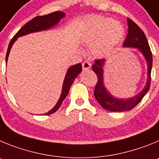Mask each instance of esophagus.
Segmentation results:
<instances>
[{
	"mask_svg": "<svg viewBox=\"0 0 159 159\" xmlns=\"http://www.w3.org/2000/svg\"><path fill=\"white\" fill-rule=\"evenodd\" d=\"M90 67H91V63L89 62H88V61H85L82 63L83 70H87L90 69Z\"/></svg>",
	"mask_w": 159,
	"mask_h": 159,
	"instance_id": "1",
	"label": "esophagus"
}]
</instances>
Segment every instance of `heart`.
I'll use <instances>...</instances> for the list:
<instances>
[{
    "mask_svg": "<svg viewBox=\"0 0 159 159\" xmlns=\"http://www.w3.org/2000/svg\"><path fill=\"white\" fill-rule=\"evenodd\" d=\"M124 35V28L118 20L96 17L83 31L81 41L92 45L91 50L95 56L102 57L120 43Z\"/></svg>",
    "mask_w": 159,
    "mask_h": 159,
    "instance_id": "1",
    "label": "heart"
}]
</instances>
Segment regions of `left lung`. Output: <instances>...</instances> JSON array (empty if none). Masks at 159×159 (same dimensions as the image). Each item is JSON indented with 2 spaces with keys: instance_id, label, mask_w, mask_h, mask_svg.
<instances>
[{
  "instance_id": "1",
  "label": "left lung",
  "mask_w": 159,
  "mask_h": 159,
  "mask_svg": "<svg viewBox=\"0 0 159 159\" xmlns=\"http://www.w3.org/2000/svg\"><path fill=\"white\" fill-rule=\"evenodd\" d=\"M128 30L126 39L123 43V48H137L144 57L147 65V80L145 86L141 92L130 98H118L111 94L104 83V66L105 58L95 60L92 69L97 76V83L94 89V96L97 102L105 109L111 111H130L135 108L142 101L144 96L149 91L151 86V73L152 68V53L148 44V41L142 29L128 18Z\"/></svg>"
}]
</instances>
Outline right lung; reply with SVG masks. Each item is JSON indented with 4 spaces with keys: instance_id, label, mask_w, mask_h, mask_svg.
Here are the masks:
<instances>
[{
    "instance_id": "right-lung-1",
    "label": "right lung",
    "mask_w": 159,
    "mask_h": 159,
    "mask_svg": "<svg viewBox=\"0 0 159 159\" xmlns=\"http://www.w3.org/2000/svg\"><path fill=\"white\" fill-rule=\"evenodd\" d=\"M66 16V14L62 12H55L52 13H50L48 15L46 16H36L35 18L30 20L29 22L27 23L25 25L22 27L19 31H17V33L13 36V38L11 39L8 45V50H7L6 53V58H5V62H8V55H9L10 50L12 48V45L14 43L16 42L17 39L19 37L24 36V35H28L30 33H33V32H37V31H42L48 30L50 28H52L53 27L56 26L60 20ZM82 69H81V64L78 63L76 65H74L70 66L67 70L65 78H64L63 85H62V93L60 95L59 99H58V102L55 104V107L52 109L50 110L48 112L45 113V115H50L57 111L61 106L62 101H64L66 97L67 94L69 93L71 85H72L73 82L75 80V78L78 77V74L81 72Z\"/></svg>"
}]
</instances>
